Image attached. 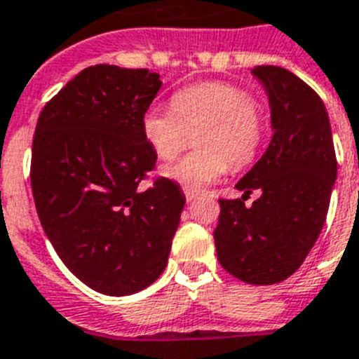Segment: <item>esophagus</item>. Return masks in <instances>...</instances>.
<instances>
[{
    "instance_id": "1",
    "label": "esophagus",
    "mask_w": 359,
    "mask_h": 359,
    "mask_svg": "<svg viewBox=\"0 0 359 359\" xmlns=\"http://www.w3.org/2000/svg\"><path fill=\"white\" fill-rule=\"evenodd\" d=\"M182 190H184V196H186V199H188V201H194L196 197H199V191L194 190V188H188V186H184Z\"/></svg>"
}]
</instances>
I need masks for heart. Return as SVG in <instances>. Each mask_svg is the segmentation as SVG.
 I'll return each instance as SVG.
<instances>
[{
	"mask_svg": "<svg viewBox=\"0 0 359 359\" xmlns=\"http://www.w3.org/2000/svg\"><path fill=\"white\" fill-rule=\"evenodd\" d=\"M199 151L163 168V175L188 188H203L233 169L255 162L266 137V119L250 91L227 81H203L182 87L171 106L152 104L141 130L160 160L184 151L191 134Z\"/></svg>",
	"mask_w": 359,
	"mask_h": 359,
	"instance_id": "heart-1",
	"label": "heart"
}]
</instances>
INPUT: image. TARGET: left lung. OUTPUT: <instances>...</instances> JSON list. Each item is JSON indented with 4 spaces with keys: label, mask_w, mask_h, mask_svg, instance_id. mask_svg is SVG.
Instances as JSON below:
<instances>
[{
    "label": "left lung",
    "mask_w": 359,
    "mask_h": 359,
    "mask_svg": "<svg viewBox=\"0 0 359 359\" xmlns=\"http://www.w3.org/2000/svg\"><path fill=\"white\" fill-rule=\"evenodd\" d=\"M272 111V141L236 188L262 197L251 208L219 199L214 242L219 264L240 281L273 285L302 266L317 242L337 177L334 140L323 100L281 67L251 70Z\"/></svg>",
    "instance_id": "8db88e82"
}]
</instances>
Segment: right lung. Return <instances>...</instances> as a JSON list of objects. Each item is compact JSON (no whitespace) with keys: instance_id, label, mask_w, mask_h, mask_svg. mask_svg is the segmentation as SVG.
Segmentation results:
<instances>
[{"instance_id":"1","label":"right lung","mask_w":359,"mask_h":359,"mask_svg":"<svg viewBox=\"0 0 359 359\" xmlns=\"http://www.w3.org/2000/svg\"><path fill=\"white\" fill-rule=\"evenodd\" d=\"M160 87L149 69L95 65L36 121L29 177L42 229L65 266L102 294H134L160 278L184 208L171 179L140 188L156 165L141 119Z\"/></svg>"}]
</instances>
